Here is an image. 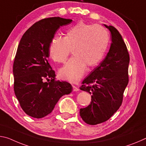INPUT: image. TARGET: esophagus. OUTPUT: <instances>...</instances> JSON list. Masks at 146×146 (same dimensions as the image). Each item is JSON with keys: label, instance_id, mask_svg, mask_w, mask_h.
Masks as SVG:
<instances>
[{"label": "esophagus", "instance_id": "esophagus-1", "mask_svg": "<svg viewBox=\"0 0 146 146\" xmlns=\"http://www.w3.org/2000/svg\"><path fill=\"white\" fill-rule=\"evenodd\" d=\"M72 87H73V91L74 92H77V91H79V90H80V89H79V88L76 87V86H75V85H73Z\"/></svg>", "mask_w": 146, "mask_h": 146}]
</instances>
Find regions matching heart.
Returning <instances> with one entry per match:
<instances>
[{
	"label": "heart",
	"mask_w": 146,
	"mask_h": 146,
	"mask_svg": "<svg viewBox=\"0 0 146 146\" xmlns=\"http://www.w3.org/2000/svg\"><path fill=\"white\" fill-rule=\"evenodd\" d=\"M109 43L108 32L104 26L80 21L68 28L64 37L57 36L49 45L50 56L57 63L69 59L59 72L62 80L76 83L84 76L87 66H96L104 57Z\"/></svg>",
	"instance_id": "obj_1"
}]
</instances>
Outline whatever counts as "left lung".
<instances>
[{
	"label": "left lung",
	"instance_id": "left-lung-1",
	"mask_svg": "<svg viewBox=\"0 0 146 146\" xmlns=\"http://www.w3.org/2000/svg\"><path fill=\"white\" fill-rule=\"evenodd\" d=\"M104 26L111 34L109 52L80 87L81 90L92 95L90 104L80 111L83 120L89 125L104 122L118 111L129 82V55L127 46L114 26Z\"/></svg>",
	"mask_w": 146,
	"mask_h": 146
}]
</instances>
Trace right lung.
<instances>
[{
    "instance_id": "right-lung-1",
    "label": "right lung",
    "mask_w": 146,
    "mask_h": 146,
    "mask_svg": "<svg viewBox=\"0 0 146 146\" xmlns=\"http://www.w3.org/2000/svg\"><path fill=\"white\" fill-rule=\"evenodd\" d=\"M72 21L59 17L42 19L24 33L19 42L13 66L14 92L21 108L33 118L51 113L60 98L72 91L69 83L55 80L48 61L56 31Z\"/></svg>"
}]
</instances>
